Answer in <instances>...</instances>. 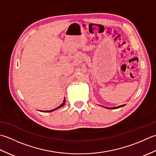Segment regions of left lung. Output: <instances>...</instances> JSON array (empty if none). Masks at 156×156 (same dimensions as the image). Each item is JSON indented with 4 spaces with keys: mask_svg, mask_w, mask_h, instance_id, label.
<instances>
[{
    "mask_svg": "<svg viewBox=\"0 0 156 156\" xmlns=\"http://www.w3.org/2000/svg\"><path fill=\"white\" fill-rule=\"evenodd\" d=\"M124 106H125V105H121V106H117V107H113V108H107L108 109H116V108H119L120 107H122Z\"/></svg>",
    "mask_w": 156,
    "mask_h": 156,
    "instance_id": "8db88e82",
    "label": "left lung"
}]
</instances>
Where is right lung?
<instances>
[{"label":"right lung","mask_w":156,"mask_h":156,"mask_svg":"<svg viewBox=\"0 0 156 156\" xmlns=\"http://www.w3.org/2000/svg\"><path fill=\"white\" fill-rule=\"evenodd\" d=\"M65 99L64 100H63V102H62L61 104H60L58 107L56 108L53 109V110H47V111H41V112H52V111H54V110H56V109L60 108L62 107V106H64V105H65Z\"/></svg>","instance_id":"obj_1"}]
</instances>
